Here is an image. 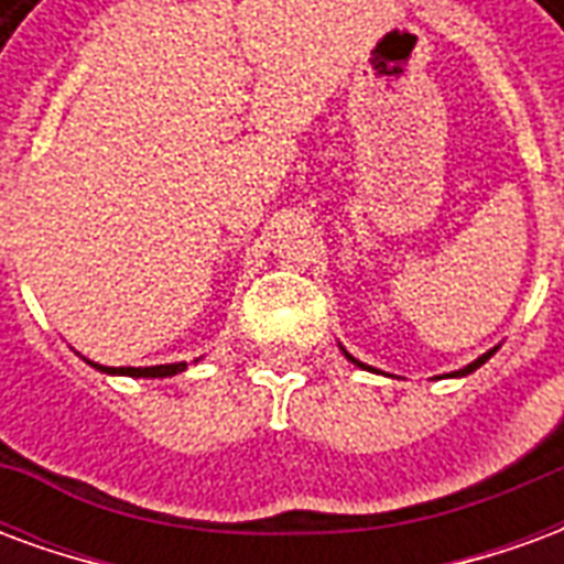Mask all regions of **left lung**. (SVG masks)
I'll use <instances>...</instances> for the list:
<instances>
[{
	"label": "left lung",
	"instance_id": "obj_1",
	"mask_svg": "<svg viewBox=\"0 0 564 564\" xmlns=\"http://www.w3.org/2000/svg\"><path fill=\"white\" fill-rule=\"evenodd\" d=\"M338 347H341V344H338ZM496 350H498V347H492V350H486V354H484V356H477V359H474V362H468V366L459 368V371H449V375H444V378H468V375H471V371H477V368L484 366L486 359H489V356L496 354ZM341 354L347 356V359H350V362H354V366L366 368V371H375V375H383V371H378V368H371V366H366V362H359V359H356V356L347 354V350H344V347H341Z\"/></svg>",
	"mask_w": 564,
	"mask_h": 564
}]
</instances>
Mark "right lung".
<instances>
[{"label":"right lung","instance_id":"add662e5","mask_svg":"<svg viewBox=\"0 0 564 564\" xmlns=\"http://www.w3.org/2000/svg\"><path fill=\"white\" fill-rule=\"evenodd\" d=\"M87 366H93L96 371L102 375H123V378H174L186 371V362H169V366H148V368H111V366H99V362H90L84 359Z\"/></svg>","mask_w":564,"mask_h":564}]
</instances>
